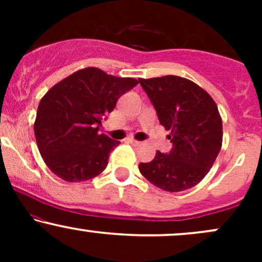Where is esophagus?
Here are the masks:
<instances>
[{
	"label": "esophagus",
	"mask_w": 262,
	"mask_h": 262,
	"mask_svg": "<svg viewBox=\"0 0 262 262\" xmlns=\"http://www.w3.org/2000/svg\"><path fill=\"white\" fill-rule=\"evenodd\" d=\"M128 143H130L132 145H134V146H137V145H139V141L138 140H135V139H133V138H130V139H128Z\"/></svg>",
	"instance_id": "1"
}]
</instances>
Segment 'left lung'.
Here are the masks:
<instances>
[{"mask_svg": "<svg viewBox=\"0 0 262 262\" xmlns=\"http://www.w3.org/2000/svg\"><path fill=\"white\" fill-rule=\"evenodd\" d=\"M172 149L156 151L154 160L139 164L140 173L156 187L180 192L196 186L209 172L221 151L223 124L213 98L185 77L167 75L139 79Z\"/></svg>", "mask_w": 262, "mask_h": 262, "instance_id": "obj_1", "label": "left lung"}]
</instances>
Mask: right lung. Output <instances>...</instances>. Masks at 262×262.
Returning a JSON list of instances; mask_svg holds the SVG:
<instances>
[{
	"mask_svg": "<svg viewBox=\"0 0 262 262\" xmlns=\"http://www.w3.org/2000/svg\"><path fill=\"white\" fill-rule=\"evenodd\" d=\"M137 85L132 77L86 68L45 93L39 102L34 134L41 158L56 176L81 182L106 169L110 152L121 141L100 134L102 119L123 93Z\"/></svg>",
	"mask_w": 262,
	"mask_h": 262,
	"instance_id": "obj_1",
	"label": "right lung"
}]
</instances>
